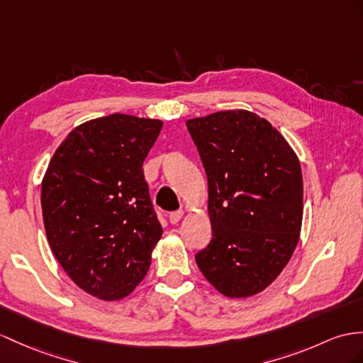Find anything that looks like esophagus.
<instances>
[{"label": "esophagus", "mask_w": 363, "mask_h": 363, "mask_svg": "<svg viewBox=\"0 0 363 363\" xmlns=\"http://www.w3.org/2000/svg\"><path fill=\"white\" fill-rule=\"evenodd\" d=\"M182 217H183V211H174V212H171L169 216H167V218H169V222H171L172 225L179 223Z\"/></svg>", "instance_id": "1"}]
</instances>
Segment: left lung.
Returning a JSON list of instances; mask_svg holds the SVG:
<instances>
[{"label": "left lung", "instance_id": "obj_1", "mask_svg": "<svg viewBox=\"0 0 363 363\" xmlns=\"http://www.w3.org/2000/svg\"><path fill=\"white\" fill-rule=\"evenodd\" d=\"M208 177L212 238L196 254L203 276L228 297H250L293 255L303 216L293 147L257 113L235 109L186 121Z\"/></svg>", "mask_w": 363, "mask_h": 363}]
</instances>
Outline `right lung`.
<instances>
[{"instance_id": "obj_1", "label": "right lung", "mask_w": 363, "mask_h": 363, "mask_svg": "<svg viewBox=\"0 0 363 363\" xmlns=\"http://www.w3.org/2000/svg\"><path fill=\"white\" fill-rule=\"evenodd\" d=\"M162 126L125 113L86 121L58 146L43 179L50 250L75 285L101 300L135 289L162 238L143 174Z\"/></svg>"}]
</instances>
